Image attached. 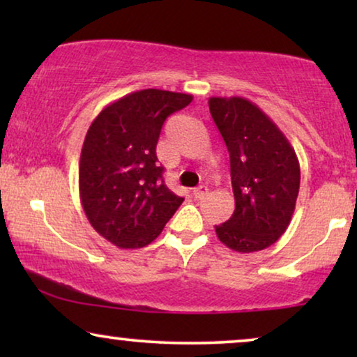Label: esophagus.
Instances as JSON below:
<instances>
[{"label": "esophagus", "mask_w": 357, "mask_h": 357, "mask_svg": "<svg viewBox=\"0 0 357 357\" xmlns=\"http://www.w3.org/2000/svg\"><path fill=\"white\" fill-rule=\"evenodd\" d=\"M206 193H208V188L203 187V185H202V187H197L193 190V197L197 199L204 198V197H206Z\"/></svg>", "instance_id": "obj_1"}]
</instances>
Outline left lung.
Instances as JSON below:
<instances>
[{
	"mask_svg": "<svg viewBox=\"0 0 357 357\" xmlns=\"http://www.w3.org/2000/svg\"><path fill=\"white\" fill-rule=\"evenodd\" d=\"M209 112L227 146L236 209L216 227L241 253L273 245L289 226L299 195L296 151L260 107L243 97H209Z\"/></svg>",
	"mask_w": 357,
	"mask_h": 357,
	"instance_id": "1",
	"label": "left lung"
}]
</instances>
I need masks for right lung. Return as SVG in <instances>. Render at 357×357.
<instances>
[{
	"instance_id": "obj_1",
	"label": "right lung",
	"mask_w": 357,
	"mask_h": 357,
	"mask_svg": "<svg viewBox=\"0 0 357 357\" xmlns=\"http://www.w3.org/2000/svg\"><path fill=\"white\" fill-rule=\"evenodd\" d=\"M193 96L143 89L112 102L87 130L79 197L91 226L119 248H141L162 232L183 198L164 185L155 146L165 119Z\"/></svg>"
}]
</instances>
